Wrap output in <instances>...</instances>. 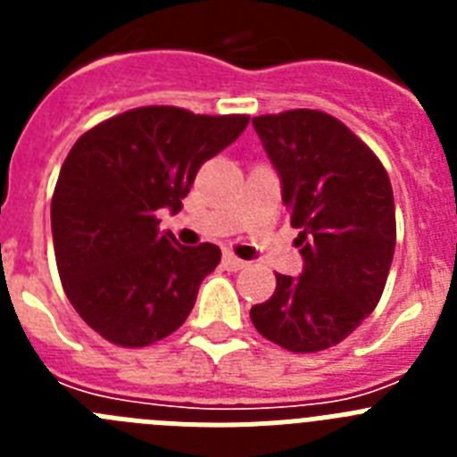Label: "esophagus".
Returning a JSON list of instances; mask_svg holds the SVG:
<instances>
[{
	"label": "esophagus",
	"mask_w": 457,
	"mask_h": 457,
	"mask_svg": "<svg viewBox=\"0 0 457 457\" xmlns=\"http://www.w3.org/2000/svg\"><path fill=\"white\" fill-rule=\"evenodd\" d=\"M221 263H224V268L228 270V272H237V270L245 268V261H240L237 256H233V253H224V258H221Z\"/></svg>",
	"instance_id": "1"
}]
</instances>
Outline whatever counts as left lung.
<instances>
[{
	"mask_svg": "<svg viewBox=\"0 0 457 457\" xmlns=\"http://www.w3.org/2000/svg\"><path fill=\"white\" fill-rule=\"evenodd\" d=\"M300 228V277L252 306L253 327L290 353H318L353 334L378 306L395 247L389 176L364 141L316 109L252 120Z\"/></svg>",
	"mask_w": 457,
	"mask_h": 457,
	"instance_id": "left-lung-1",
	"label": "left lung"
}]
</instances>
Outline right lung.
<instances>
[{"mask_svg":"<svg viewBox=\"0 0 457 457\" xmlns=\"http://www.w3.org/2000/svg\"><path fill=\"white\" fill-rule=\"evenodd\" d=\"M249 116L139 107L84 132L52 196L59 277L82 320L107 341L144 348L176 332L217 245L183 247L157 228V210L179 212L201 164L231 146Z\"/></svg>","mask_w":457,"mask_h":457,"instance_id":"1","label":"right lung"}]
</instances>
